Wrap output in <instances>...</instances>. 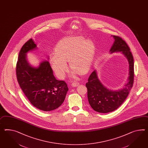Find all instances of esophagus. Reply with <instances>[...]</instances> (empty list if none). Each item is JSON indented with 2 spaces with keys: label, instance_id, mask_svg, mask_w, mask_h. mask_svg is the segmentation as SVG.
Segmentation results:
<instances>
[{
  "label": "esophagus",
  "instance_id": "34e87169",
  "mask_svg": "<svg viewBox=\"0 0 148 148\" xmlns=\"http://www.w3.org/2000/svg\"><path fill=\"white\" fill-rule=\"evenodd\" d=\"M79 85V82H77V81H74L73 82H72V86L73 87H77V86H78Z\"/></svg>",
  "mask_w": 148,
  "mask_h": 148
}]
</instances>
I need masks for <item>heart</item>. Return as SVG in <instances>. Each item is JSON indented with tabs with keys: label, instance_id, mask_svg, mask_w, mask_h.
<instances>
[{
	"label": "heart",
	"instance_id": "heart-1",
	"mask_svg": "<svg viewBox=\"0 0 148 148\" xmlns=\"http://www.w3.org/2000/svg\"><path fill=\"white\" fill-rule=\"evenodd\" d=\"M94 53V45L90 40L81 37H70L58 43L55 53L50 59L53 71L59 78L64 77L70 67L80 74L85 73L91 67ZM75 72H72V76Z\"/></svg>",
	"mask_w": 148,
	"mask_h": 148
}]
</instances>
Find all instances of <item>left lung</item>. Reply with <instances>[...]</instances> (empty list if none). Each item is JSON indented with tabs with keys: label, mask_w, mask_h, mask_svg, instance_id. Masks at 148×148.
I'll use <instances>...</instances> for the list:
<instances>
[{
	"label": "left lung",
	"mask_w": 148,
	"mask_h": 148,
	"mask_svg": "<svg viewBox=\"0 0 148 148\" xmlns=\"http://www.w3.org/2000/svg\"><path fill=\"white\" fill-rule=\"evenodd\" d=\"M114 41L110 53L120 52L127 58L129 63V77L125 87L118 90H110L100 82L95 70L86 84L87 98L91 107L99 113H106L116 110L125 101L133 87L134 77V58L126 42L120 37L113 35Z\"/></svg>",
	"instance_id": "1"
}]
</instances>
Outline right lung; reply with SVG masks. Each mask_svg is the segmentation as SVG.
I'll use <instances>...</instances> for the list:
<instances>
[{
	"label": "right lung",
	"mask_w": 148,
	"mask_h": 148,
	"mask_svg": "<svg viewBox=\"0 0 148 148\" xmlns=\"http://www.w3.org/2000/svg\"><path fill=\"white\" fill-rule=\"evenodd\" d=\"M35 49L36 45L32 38L22 47L16 65L17 80L35 107L43 111L53 110L64 102L69 90L68 85L64 81L55 78L48 61H42L37 68L29 64L26 53Z\"/></svg>",
	"instance_id": "right-lung-1"
}]
</instances>
